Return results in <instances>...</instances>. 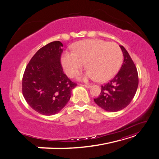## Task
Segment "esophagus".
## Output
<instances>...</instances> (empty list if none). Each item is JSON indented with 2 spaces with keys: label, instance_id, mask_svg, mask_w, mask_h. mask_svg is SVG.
<instances>
[{
  "label": "esophagus",
  "instance_id": "1",
  "mask_svg": "<svg viewBox=\"0 0 159 159\" xmlns=\"http://www.w3.org/2000/svg\"><path fill=\"white\" fill-rule=\"evenodd\" d=\"M83 85L84 87H85L86 88H91V85H89V84H85V85Z\"/></svg>",
  "mask_w": 159,
  "mask_h": 159
}]
</instances>
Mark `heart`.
<instances>
[{"instance_id":"b5f03b06","label":"heart","mask_w":159,"mask_h":159,"mask_svg":"<svg viewBox=\"0 0 159 159\" xmlns=\"http://www.w3.org/2000/svg\"><path fill=\"white\" fill-rule=\"evenodd\" d=\"M73 52H65L61 61L65 72L74 76L85 65L88 69L79 74L80 79H96L103 82L117 73L123 62V52L116 43L101 39H88L77 42Z\"/></svg>"}]
</instances>
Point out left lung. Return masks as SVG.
Segmentation results:
<instances>
[{
    "label": "left lung",
    "instance_id": "8db88e82",
    "mask_svg": "<svg viewBox=\"0 0 159 159\" xmlns=\"http://www.w3.org/2000/svg\"><path fill=\"white\" fill-rule=\"evenodd\" d=\"M124 60L119 72L108 83L101 85L98 97L94 99L99 107L109 111H117L128 105L134 96L139 85L135 64L123 46L120 45Z\"/></svg>",
    "mask_w": 159,
    "mask_h": 159
}]
</instances>
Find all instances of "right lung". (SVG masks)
Listing matches in <instances>:
<instances>
[{
    "label": "right lung",
    "instance_id": "1",
    "mask_svg": "<svg viewBox=\"0 0 159 159\" xmlns=\"http://www.w3.org/2000/svg\"><path fill=\"white\" fill-rule=\"evenodd\" d=\"M63 44L54 41L40 48L25 70L22 91L34 110L50 116L58 113L67 103L71 89L77 84L65 74L61 63Z\"/></svg>",
    "mask_w": 159,
    "mask_h": 159
}]
</instances>
